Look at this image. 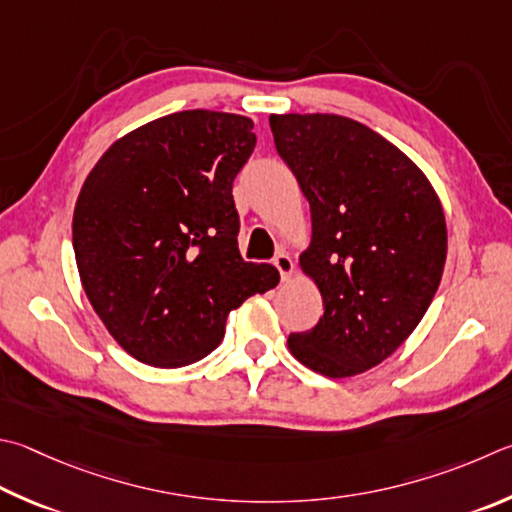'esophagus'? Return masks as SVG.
Returning <instances> with one entry per match:
<instances>
[{"mask_svg":"<svg viewBox=\"0 0 512 512\" xmlns=\"http://www.w3.org/2000/svg\"><path fill=\"white\" fill-rule=\"evenodd\" d=\"M273 266L277 268V271H280L282 280H288V277H291V273H293V259L288 257L286 250H277L275 257H273Z\"/></svg>","mask_w":512,"mask_h":512,"instance_id":"obj_1","label":"esophagus"}]
</instances>
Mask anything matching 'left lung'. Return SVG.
Wrapping results in <instances>:
<instances>
[{"label":"left lung","mask_w":512,"mask_h":512,"mask_svg":"<svg viewBox=\"0 0 512 512\" xmlns=\"http://www.w3.org/2000/svg\"><path fill=\"white\" fill-rule=\"evenodd\" d=\"M277 154L309 199L300 257L324 315L288 336L293 356L329 378L392 356L439 288L448 230L425 174L374 129L336 114L271 116Z\"/></svg>","instance_id":"8db88e82"}]
</instances>
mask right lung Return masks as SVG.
Segmentation results:
<instances>
[{"label":"right lung","mask_w":512,"mask_h":512,"mask_svg":"<svg viewBox=\"0 0 512 512\" xmlns=\"http://www.w3.org/2000/svg\"><path fill=\"white\" fill-rule=\"evenodd\" d=\"M255 143L250 118L190 109L129 132L89 172L73 212L80 280L136 360L174 369L206 358L228 313L280 282L237 246L232 181Z\"/></svg>","instance_id":"add662e5"}]
</instances>
